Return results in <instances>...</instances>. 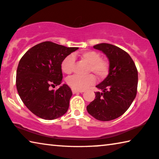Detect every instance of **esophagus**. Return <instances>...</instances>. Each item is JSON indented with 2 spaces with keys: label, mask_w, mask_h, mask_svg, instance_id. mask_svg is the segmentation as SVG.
<instances>
[{
  "label": "esophagus",
  "mask_w": 159,
  "mask_h": 159,
  "mask_svg": "<svg viewBox=\"0 0 159 159\" xmlns=\"http://www.w3.org/2000/svg\"><path fill=\"white\" fill-rule=\"evenodd\" d=\"M72 92H73V94H75V93H84V91H77V90L73 89V90H72Z\"/></svg>",
  "instance_id": "esophagus-1"
}]
</instances>
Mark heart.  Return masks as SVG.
Here are the masks:
<instances>
[{"instance_id": "b5f03b06", "label": "heart", "mask_w": 159, "mask_h": 159, "mask_svg": "<svg viewBox=\"0 0 159 159\" xmlns=\"http://www.w3.org/2000/svg\"><path fill=\"white\" fill-rule=\"evenodd\" d=\"M80 58L89 64V71L93 72L99 78H104L108 73V63L106 61L101 58V56L98 52L94 51H87L80 54ZM75 56H68L63 61L61 69L63 72L69 74L73 71L74 65ZM96 79L93 75L90 74L86 76L73 75L68 79V84L75 90L86 89L90 86L93 85Z\"/></svg>"}]
</instances>
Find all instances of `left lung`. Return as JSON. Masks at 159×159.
I'll return each mask as SVG.
<instances>
[{
    "instance_id": "8db88e82",
    "label": "left lung",
    "mask_w": 159,
    "mask_h": 159,
    "mask_svg": "<svg viewBox=\"0 0 159 159\" xmlns=\"http://www.w3.org/2000/svg\"><path fill=\"white\" fill-rule=\"evenodd\" d=\"M93 48L107 56L109 70L107 77L96 86L102 91L95 92V99L86 109L96 119L108 121L124 114L136 98L138 71L131 57L121 48L105 43Z\"/></svg>"
}]
</instances>
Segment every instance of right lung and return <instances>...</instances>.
Segmentation results:
<instances>
[{"label": "right lung", "instance_id": "1", "mask_svg": "<svg viewBox=\"0 0 159 159\" xmlns=\"http://www.w3.org/2000/svg\"><path fill=\"white\" fill-rule=\"evenodd\" d=\"M78 49L45 41L30 48L19 61L16 72L18 93L35 116L53 120L67 112L72 96L70 87L63 84L56 91L49 88L61 84L63 61Z\"/></svg>", "mask_w": 159, "mask_h": 159}]
</instances>
